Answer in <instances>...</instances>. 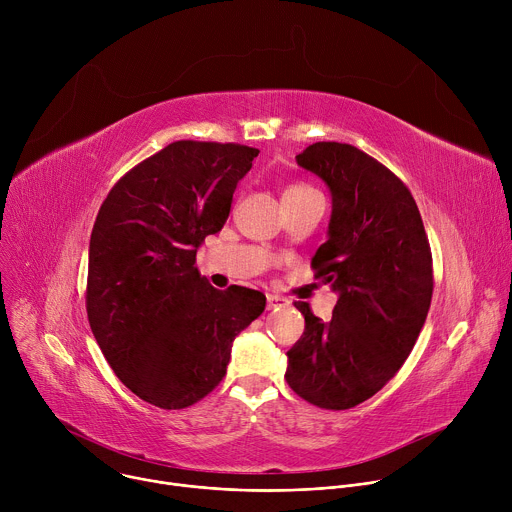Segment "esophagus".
<instances>
[{"mask_svg": "<svg viewBox=\"0 0 512 512\" xmlns=\"http://www.w3.org/2000/svg\"><path fill=\"white\" fill-rule=\"evenodd\" d=\"M289 302L285 298H279V296H267V310H275V308H283L287 306Z\"/></svg>", "mask_w": 512, "mask_h": 512, "instance_id": "1", "label": "esophagus"}]
</instances>
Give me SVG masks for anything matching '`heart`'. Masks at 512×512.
Instances as JSON below:
<instances>
[{"label":"heart","mask_w":512,"mask_h":512,"mask_svg":"<svg viewBox=\"0 0 512 512\" xmlns=\"http://www.w3.org/2000/svg\"><path fill=\"white\" fill-rule=\"evenodd\" d=\"M316 190L312 188V186H308V184H302V182H298V184H291V186H287L285 190H283V198H294V196H306V194H314Z\"/></svg>","instance_id":"obj_1"}]
</instances>
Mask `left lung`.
Wrapping results in <instances>:
<instances>
[{"label": "left lung", "mask_w": 512, "mask_h": 512, "mask_svg": "<svg viewBox=\"0 0 512 512\" xmlns=\"http://www.w3.org/2000/svg\"><path fill=\"white\" fill-rule=\"evenodd\" d=\"M296 160L332 192L312 269L338 302L330 322L294 302L306 328L287 350L285 381L308 403L342 411L381 391L411 354L433 294L431 249L409 188L373 156L316 141Z\"/></svg>", "instance_id": "8db88e82"}]
</instances>
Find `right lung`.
<instances>
[{
	"mask_svg": "<svg viewBox=\"0 0 512 512\" xmlns=\"http://www.w3.org/2000/svg\"><path fill=\"white\" fill-rule=\"evenodd\" d=\"M259 150L180 139L123 174L91 233L87 316L119 381L160 409L204 399L227 375L235 336L265 310L261 291L214 289L196 249L223 229Z\"/></svg>",
	"mask_w": 512,
	"mask_h": 512,
	"instance_id": "obj_1",
	"label": "right lung"
}]
</instances>
